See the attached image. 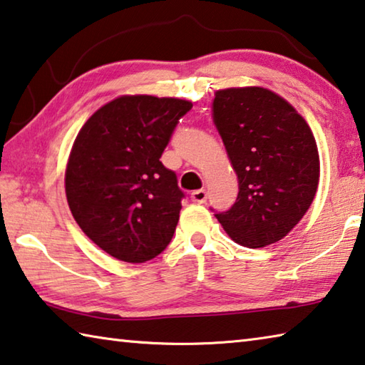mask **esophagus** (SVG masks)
Here are the masks:
<instances>
[{
  "label": "esophagus",
  "instance_id": "obj_1",
  "mask_svg": "<svg viewBox=\"0 0 365 365\" xmlns=\"http://www.w3.org/2000/svg\"><path fill=\"white\" fill-rule=\"evenodd\" d=\"M190 199L195 203H205L207 202V192L205 189H199V190H194L192 194H190Z\"/></svg>",
  "mask_w": 365,
  "mask_h": 365
}]
</instances>
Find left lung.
<instances>
[{
	"label": "left lung",
	"instance_id": "8db88e82",
	"mask_svg": "<svg viewBox=\"0 0 365 365\" xmlns=\"http://www.w3.org/2000/svg\"><path fill=\"white\" fill-rule=\"evenodd\" d=\"M213 121L239 179L235 203L215 216L239 245L276 244L314 200L321 166L311 128L284 98L259 86L216 91Z\"/></svg>",
	"mask_w": 365,
	"mask_h": 365
}]
</instances>
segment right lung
I'll use <instances>...</instances> for the list:
<instances>
[{
	"label": "right lung",
	"instance_id": "obj_1",
	"mask_svg": "<svg viewBox=\"0 0 365 365\" xmlns=\"http://www.w3.org/2000/svg\"><path fill=\"white\" fill-rule=\"evenodd\" d=\"M192 102L121 96L96 110L76 136L66 195L81 231L110 257L144 263L171 242L184 192L160 157Z\"/></svg>",
	"mask_w": 365,
	"mask_h": 365
}]
</instances>
